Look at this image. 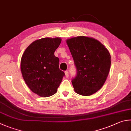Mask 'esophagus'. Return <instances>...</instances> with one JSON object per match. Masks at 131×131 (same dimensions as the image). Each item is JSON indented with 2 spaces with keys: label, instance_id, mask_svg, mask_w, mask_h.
<instances>
[{
  "label": "esophagus",
  "instance_id": "obj_1",
  "mask_svg": "<svg viewBox=\"0 0 131 131\" xmlns=\"http://www.w3.org/2000/svg\"><path fill=\"white\" fill-rule=\"evenodd\" d=\"M65 74L66 77H69V72H68V71H65Z\"/></svg>",
  "mask_w": 131,
  "mask_h": 131
}]
</instances>
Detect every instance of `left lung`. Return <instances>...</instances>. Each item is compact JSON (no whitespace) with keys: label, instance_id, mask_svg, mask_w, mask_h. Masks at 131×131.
I'll list each match as a JSON object with an SVG mask.
<instances>
[{"label":"left lung","instance_id":"1","mask_svg":"<svg viewBox=\"0 0 131 131\" xmlns=\"http://www.w3.org/2000/svg\"><path fill=\"white\" fill-rule=\"evenodd\" d=\"M77 69L72 82L75 92L90 96L100 89L110 70L111 55L100 42L79 36L66 40Z\"/></svg>","mask_w":131,"mask_h":131}]
</instances>
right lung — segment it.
<instances>
[{
	"instance_id": "add662e5",
	"label": "right lung",
	"mask_w": 131,
	"mask_h": 131,
	"mask_svg": "<svg viewBox=\"0 0 131 131\" xmlns=\"http://www.w3.org/2000/svg\"><path fill=\"white\" fill-rule=\"evenodd\" d=\"M60 38H44L33 42L25 50L20 61L23 79L30 89L47 97L57 92L65 73L59 68V58L54 52Z\"/></svg>"
}]
</instances>
